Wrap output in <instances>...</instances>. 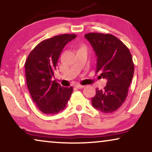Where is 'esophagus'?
<instances>
[{"label":"esophagus","instance_id":"1","mask_svg":"<svg viewBox=\"0 0 152 152\" xmlns=\"http://www.w3.org/2000/svg\"><path fill=\"white\" fill-rule=\"evenodd\" d=\"M84 86H83V85H80V84H77V85H75L76 88H79V89L83 88Z\"/></svg>","mask_w":152,"mask_h":152}]
</instances>
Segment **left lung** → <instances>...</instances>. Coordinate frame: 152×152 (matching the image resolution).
I'll use <instances>...</instances> for the list:
<instances>
[{"mask_svg": "<svg viewBox=\"0 0 152 152\" xmlns=\"http://www.w3.org/2000/svg\"><path fill=\"white\" fill-rule=\"evenodd\" d=\"M94 50L97 59L96 73L107 83L103 90L96 88L91 99L93 107L111 113L121 107L128 94L134 72L132 57L128 48L111 34L91 32L85 34Z\"/></svg>", "mask_w": 152, "mask_h": 152, "instance_id": "8db88e82", "label": "left lung"}]
</instances>
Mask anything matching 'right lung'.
I'll return each instance as SVG.
<instances>
[{
  "mask_svg": "<svg viewBox=\"0 0 152 152\" xmlns=\"http://www.w3.org/2000/svg\"><path fill=\"white\" fill-rule=\"evenodd\" d=\"M76 34H64L39 43L25 63L26 77L32 100L44 114L54 115L64 109L73 88L52 81L62 50Z\"/></svg>",
  "mask_w": 152,
  "mask_h": 152,
  "instance_id": "add662e5",
  "label": "right lung"
}]
</instances>
